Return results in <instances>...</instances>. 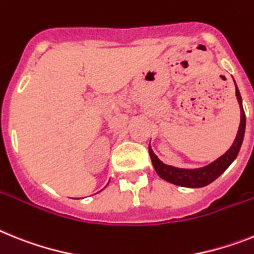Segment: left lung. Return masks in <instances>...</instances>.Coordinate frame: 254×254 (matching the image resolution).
<instances>
[{
  "instance_id": "left-lung-1",
  "label": "left lung",
  "mask_w": 254,
  "mask_h": 254,
  "mask_svg": "<svg viewBox=\"0 0 254 254\" xmlns=\"http://www.w3.org/2000/svg\"><path fill=\"white\" fill-rule=\"evenodd\" d=\"M234 84H235L236 98H238V102H239L240 106V125L232 146L223 153L222 156H219L213 163L208 164V165L203 168H196V169H182V168L167 165V164H164L155 155L151 146H148L151 161H152L153 168H155L156 173L160 176V178H163L167 182L173 183V185H177V186L189 187V189H199V187L208 186L213 181H216L231 165L232 161L236 159L238 153H239L243 139H244V133H246V114H244V110H243L242 95H240L239 89L236 86L235 80H234Z\"/></svg>"
}]
</instances>
